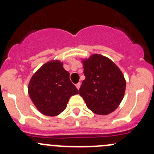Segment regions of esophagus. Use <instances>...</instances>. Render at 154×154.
<instances>
[{"label":"esophagus","mask_w":154,"mask_h":154,"mask_svg":"<svg viewBox=\"0 0 154 154\" xmlns=\"http://www.w3.org/2000/svg\"><path fill=\"white\" fill-rule=\"evenodd\" d=\"M80 86H81V83H77V84H76V87H77V89H80Z\"/></svg>","instance_id":"1"}]
</instances>
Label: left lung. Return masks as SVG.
Wrapping results in <instances>:
<instances>
[{
	"instance_id": "obj_1",
	"label": "left lung",
	"mask_w": 154,
	"mask_h": 154,
	"mask_svg": "<svg viewBox=\"0 0 154 154\" xmlns=\"http://www.w3.org/2000/svg\"><path fill=\"white\" fill-rule=\"evenodd\" d=\"M84 80L79 94L97 115L110 114L123 100L126 80L119 68L107 57L94 54L82 60Z\"/></svg>"
}]
</instances>
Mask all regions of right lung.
Wrapping results in <instances>:
<instances>
[{
	"label": "right lung",
	"mask_w": 154,
	"mask_h": 154,
	"mask_svg": "<svg viewBox=\"0 0 154 154\" xmlns=\"http://www.w3.org/2000/svg\"><path fill=\"white\" fill-rule=\"evenodd\" d=\"M69 76L60 60L48 62L32 75L28 85L29 96L40 112L58 116L66 109L70 97L78 94Z\"/></svg>",
	"instance_id": "1"
}]
</instances>
